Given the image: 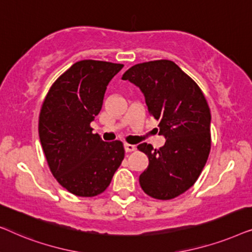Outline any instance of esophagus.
Listing matches in <instances>:
<instances>
[{"instance_id":"1","label":"esophagus","mask_w":252,"mask_h":252,"mask_svg":"<svg viewBox=\"0 0 252 252\" xmlns=\"http://www.w3.org/2000/svg\"><path fill=\"white\" fill-rule=\"evenodd\" d=\"M124 148H125L126 153H132V151L135 150V146L134 144H129V143H125L124 144Z\"/></svg>"}]
</instances>
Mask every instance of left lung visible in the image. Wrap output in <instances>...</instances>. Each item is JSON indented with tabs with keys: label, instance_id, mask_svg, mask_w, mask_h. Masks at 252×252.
I'll return each instance as SVG.
<instances>
[{
	"label": "left lung",
	"instance_id": "left-lung-1",
	"mask_svg": "<svg viewBox=\"0 0 252 252\" xmlns=\"http://www.w3.org/2000/svg\"><path fill=\"white\" fill-rule=\"evenodd\" d=\"M140 88L148 112L159 124L165 144L155 149L141 143L137 149L149 158L139 181L147 195L171 199L184 194L197 180L211 148V113L196 82L174 62H147L123 75Z\"/></svg>",
	"mask_w": 252,
	"mask_h": 252
}]
</instances>
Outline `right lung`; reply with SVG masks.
<instances>
[{
  "label": "right lung",
  "instance_id": "add662e5",
  "mask_svg": "<svg viewBox=\"0 0 252 252\" xmlns=\"http://www.w3.org/2000/svg\"><path fill=\"white\" fill-rule=\"evenodd\" d=\"M123 64L85 60L64 72L48 92L39 136L51 173L72 194L92 197L108 188L124 159L120 141L104 142L91 123L102 109L112 78Z\"/></svg>",
  "mask_w": 252,
  "mask_h": 252
}]
</instances>
